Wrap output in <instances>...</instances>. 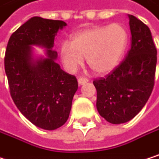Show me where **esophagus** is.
Here are the masks:
<instances>
[{
  "mask_svg": "<svg viewBox=\"0 0 159 159\" xmlns=\"http://www.w3.org/2000/svg\"><path fill=\"white\" fill-rule=\"evenodd\" d=\"M89 82V79L86 78V77H80V78H78V84L82 86V85H85Z\"/></svg>",
  "mask_w": 159,
  "mask_h": 159,
  "instance_id": "obj_1",
  "label": "esophagus"
}]
</instances>
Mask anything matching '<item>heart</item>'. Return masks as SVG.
<instances>
[{
	"mask_svg": "<svg viewBox=\"0 0 159 159\" xmlns=\"http://www.w3.org/2000/svg\"><path fill=\"white\" fill-rule=\"evenodd\" d=\"M128 42V32L119 24L88 29L73 34L70 43L66 41L61 43L60 59L70 72L75 71L86 57L95 72L107 73L121 61Z\"/></svg>",
	"mask_w": 159,
	"mask_h": 159,
	"instance_id": "heart-1",
	"label": "heart"
}]
</instances>
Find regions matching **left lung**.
<instances>
[{"instance_id": "obj_1", "label": "left lung", "mask_w": 159, "mask_h": 159, "mask_svg": "<svg viewBox=\"0 0 159 159\" xmlns=\"http://www.w3.org/2000/svg\"><path fill=\"white\" fill-rule=\"evenodd\" d=\"M131 48L126 58L108 75L95 79L97 110L112 124L135 117L147 102L155 84L157 48L149 28L129 15Z\"/></svg>"}]
</instances>
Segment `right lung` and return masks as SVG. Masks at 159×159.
I'll use <instances>...</instances> for the list:
<instances>
[{
	"label": "right lung",
	"mask_w": 159,
	"mask_h": 159,
	"mask_svg": "<svg viewBox=\"0 0 159 159\" xmlns=\"http://www.w3.org/2000/svg\"><path fill=\"white\" fill-rule=\"evenodd\" d=\"M66 25L33 16L11 35L5 51L4 70L16 106L33 125L46 130L65 124L78 89L75 76L60 69L53 50L55 36ZM32 46L44 48L46 57L35 56Z\"/></svg>",
	"instance_id": "obj_1"
}]
</instances>
